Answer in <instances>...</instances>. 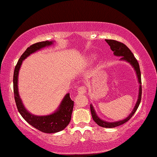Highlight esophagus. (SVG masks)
<instances>
[{"label":"esophagus","mask_w":157,"mask_h":157,"mask_svg":"<svg viewBox=\"0 0 157 157\" xmlns=\"http://www.w3.org/2000/svg\"><path fill=\"white\" fill-rule=\"evenodd\" d=\"M86 93V87L85 86H81L78 89V94H84Z\"/></svg>","instance_id":"esophagus-1"}]
</instances>
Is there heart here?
Masks as SVG:
<instances>
[{
  "label": "heart",
  "mask_w": 157,
  "mask_h": 157,
  "mask_svg": "<svg viewBox=\"0 0 157 157\" xmlns=\"http://www.w3.org/2000/svg\"><path fill=\"white\" fill-rule=\"evenodd\" d=\"M93 59H94V56H89V60H92Z\"/></svg>",
  "instance_id": "obj_1"
}]
</instances>
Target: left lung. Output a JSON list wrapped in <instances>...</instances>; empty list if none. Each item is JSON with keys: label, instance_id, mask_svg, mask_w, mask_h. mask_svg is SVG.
Wrapping results in <instances>:
<instances>
[{"label": "left lung", "instance_id": "8db88e82", "mask_svg": "<svg viewBox=\"0 0 157 157\" xmlns=\"http://www.w3.org/2000/svg\"><path fill=\"white\" fill-rule=\"evenodd\" d=\"M106 41L108 43L109 45L111 47V49L112 51H113V54L116 56H121V60H125L131 64V65L134 67L135 71H136V74L137 76V79H138V82L140 83V88H139V95H138V99H137V101L135 104V106L133 109L132 111L131 112L128 117L124 119V120L117 121V122H106V121H104L101 119H100L99 117L97 116V113L94 109V107L92 106V104H90V109H91V113H92V118L93 120L95 121V123L99 125V126L103 128H115L117 126L123 125V123H125L130 120L135 111H137V108L139 107V105L140 104V101H141V98H142V81H141V72H140V65L138 62L136 58H135L133 53L131 52V51L129 48H128V46L125 45V44L121 43V42H119L116 40H112V39H105Z\"/></svg>", "mask_w": 157, "mask_h": 157}]
</instances>
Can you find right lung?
<instances>
[{
	"label": "right lung",
	"mask_w": 157,
	"mask_h": 157,
	"mask_svg": "<svg viewBox=\"0 0 157 157\" xmlns=\"http://www.w3.org/2000/svg\"><path fill=\"white\" fill-rule=\"evenodd\" d=\"M53 41H41L32 44L28 47L26 51L22 53L19 59L17 65H15L13 75V90L14 97L16 103V106L20 115L27 122L33 126L36 129L45 133H54L61 131L71 122V116L73 109L74 101L70 97V94H67L63 99L57 111L48 116H34L25 108L22 100L18 93V73L22 65V60H24L27 56L36 51L40 50L46 46L52 45Z\"/></svg>",
	"instance_id": "right-lung-1"
}]
</instances>
